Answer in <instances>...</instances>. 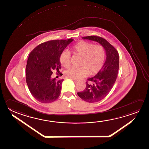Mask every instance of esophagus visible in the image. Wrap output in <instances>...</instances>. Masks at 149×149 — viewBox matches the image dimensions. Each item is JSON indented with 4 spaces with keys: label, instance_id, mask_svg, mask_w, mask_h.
Segmentation results:
<instances>
[{
    "label": "esophagus",
    "instance_id": "obj_1",
    "mask_svg": "<svg viewBox=\"0 0 149 149\" xmlns=\"http://www.w3.org/2000/svg\"><path fill=\"white\" fill-rule=\"evenodd\" d=\"M72 80H73V81H74V82H75V83H77L78 82V80H76V79H71Z\"/></svg>",
    "mask_w": 149,
    "mask_h": 149
}]
</instances>
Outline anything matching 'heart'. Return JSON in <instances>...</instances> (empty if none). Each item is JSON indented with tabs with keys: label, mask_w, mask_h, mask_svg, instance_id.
I'll return each mask as SVG.
<instances>
[{
	"label": "heart",
	"mask_w": 149,
	"mask_h": 149,
	"mask_svg": "<svg viewBox=\"0 0 149 149\" xmlns=\"http://www.w3.org/2000/svg\"><path fill=\"white\" fill-rule=\"evenodd\" d=\"M74 54L81 56L79 68L71 67L65 71L67 77L79 80L89 73H96L100 70L105 60V52L100 45H95L85 41H81L72 47ZM70 54L67 50L62 52L60 57L61 65L67 67L70 65Z\"/></svg>",
	"instance_id": "1"
}]
</instances>
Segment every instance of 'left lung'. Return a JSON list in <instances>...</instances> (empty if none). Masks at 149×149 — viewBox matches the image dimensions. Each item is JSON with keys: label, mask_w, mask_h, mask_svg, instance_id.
Returning <instances> with one entry per match:
<instances>
[{"label": "left lung", "mask_w": 149, "mask_h": 149, "mask_svg": "<svg viewBox=\"0 0 149 149\" xmlns=\"http://www.w3.org/2000/svg\"><path fill=\"white\" fill-rule=\"evenodd\" d=\"M83 39L100 43L106 51V59L103 67L95 76L88 79L84 91L78 92L79 97L90 103L102 100L111 91L116 81L119 66V54L106 39L97 36L82 37Z\"/></svg>", "instance_id": "1"}]
</instances>
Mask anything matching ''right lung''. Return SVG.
Masks as SVG:
<instances>
[{"label": "right lung", "mask_w": 149, "mask_h": 149, "mask_svg": "<svg viewBox=\"0 0 149 149\" xmlns=\"http://www.w3.org/2000/svg\"><path fill=\"white\" fill-rule=\"evenodd\" d=\"M73 40L68 39L45 42L37 46L29 55L26 82L33 97L41 103H51L59 97L63 80L57 81L52 74L53 70L59 72L60 55Z\"/></svg>", "instance_id": "1"}]
</instances>
